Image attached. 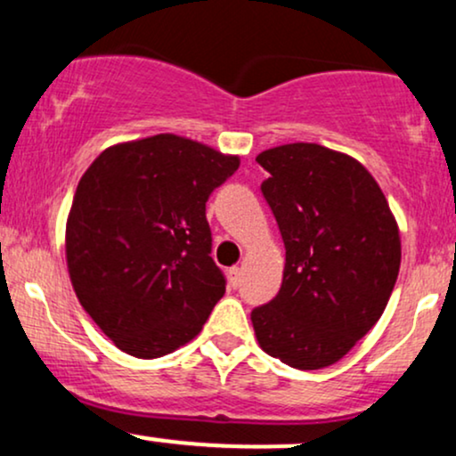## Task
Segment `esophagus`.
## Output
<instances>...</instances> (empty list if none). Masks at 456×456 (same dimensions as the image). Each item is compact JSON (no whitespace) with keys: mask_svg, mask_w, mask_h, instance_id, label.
I'll return each instance as SVG.
<instances>
[{"mask_svg":"<svg viewBox=\"0 0 456 456\" xmlns=\"http://www.w3.org/2000/svg\"><path fill=\"white\" fill-rule=\"evenodd\" d=\"M240 274H242V272H240V268L229 270V285H232L233 289L240 285Z\"/></svg>","mask_w":456,"mask_h":456,"instance_id":"obj_1","label":"esophagus"}]
</instances>
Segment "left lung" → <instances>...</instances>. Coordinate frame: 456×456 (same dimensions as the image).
Segmentation results:
<instances>
[{
    "label": "left lung",
    "instance_id": "obj_1",
    "mask_svg": "<svg viewBox=\"0 0 456 456\" xmlns=\"http://www.w3.org/2000/svg\"><path fill=\"white\" fill-rule=\"evenodd\" d=\"M261 184L285 242L276 297L253 308L265 354L300 370L343 358L378 323L401 265V238L373 175L317 143L261 151Z\"/></svg>",
    "mask_w": 456,
    "mask_h": 456
}]
</instances>
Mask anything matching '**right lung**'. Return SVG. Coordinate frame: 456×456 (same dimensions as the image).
<instances>
[{
    "label": "right lung",
    "instance_id": "add662e5",
    "mask_svg": "<svg viewBox=\"0 0 456 456\" xmlns=\"http://www.w3.org/2000/svg\"><path fill=\"white\" fill-rule=\"evenodd\" d=\"M238 156L177 137L107 148L78 182L66 223L75 294L134 358H160L201 332L224 294L206 201Z\"/></svg>",
    "mask_w": 456,
    "mask_h": 456
}]
</instances>
